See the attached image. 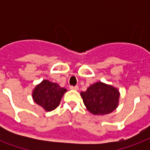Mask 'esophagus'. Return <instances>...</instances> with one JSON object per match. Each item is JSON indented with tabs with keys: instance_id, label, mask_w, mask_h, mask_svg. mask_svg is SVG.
<instances>
[{
	"instance_id": "34e87169",
	"label": "esophagus",
	"mask_w": 150,
	"mask_h": 150,
	"mask_svg": "<svg viewBox=\"0 0 150 150\" xmlns=\"http://www.w3.org/2000/svg\"><path fill=\"white\" fill-rule=\"evenodd\" d=\"M70 89L71 90H78L79 89V87L78 86H70Z\"/></svg>"
}]
</instances>
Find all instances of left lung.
<instances>
[{"mask_svg": "<svg viewBox=\"0 0 150 150\" xmlns=\"http://www.w3.org/2000/svg\"><path fill=\"white\" fill-rule=\"evenodd\" d=\"M83 100L90 112L94 115H106L118 106L119 91L111 85L97 82L91 85L86 91H82Z\"/></svg>", "mask_w": 150, "mask_h": 150, "instance_id": "8db88e82", "label": "left lung"}]
</instances>
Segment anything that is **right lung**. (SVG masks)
<instances>
[{
  "label": "right lung",
  "mask_w": 150,
  "mask_h": 150,
  "mask_svg": "<svg viewBox=\"0 0 150 150\" xmlns=\"http://www.w3.org/2000/svg\"><path fill=\"white\" fill-rule=\"evenodd\" d=\"M67 89L61 88L55 83L43 80L37 85L33 91V99L37 104L47 112L52 111L58 107L62 96Z\"/></svg>",
  "instance_id": "1"
}]
</instances>
